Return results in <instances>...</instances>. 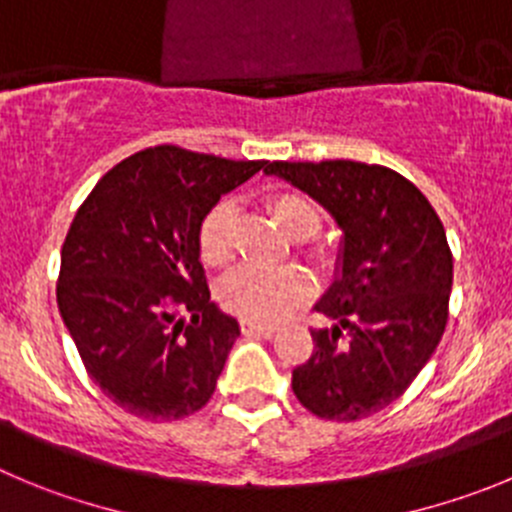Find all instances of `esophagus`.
Here are the masks:
<instances>
[{"label":"esophagus","instance_id":"34e87169","mask_svg":"<svg viewBox=\"0 0 512 512\" xmlns=\"http://www.w3.org/2000/svg\"><path fill=\"white\" fill-rule=\"evenodd\" d=\"M242 333L247 336H262V338H272L275 336V328L272 326H262V323H252V321H242Z\"/></svg>","mask_w":512,"mask_h":512}]
</instances>
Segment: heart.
<instances>
[{
    "label": "heart",
    "instance_id": "1",
    "mask_svg": "<svg viewBox=\"0 0 512 512\" xmlns=\"http://www.w3.org/2000/svg\"><path fill=\"white\" fill-rule=\"evenodd\" d=\"M275 222L303 240L321 227V209L313 199L283 191L267 202ZM199 252L209 267H227L234 260V204H214L199 227ZM310 295V280L298 267H245L229 275L219 288V300L229 313L242 321L270 323L283 321Z\"/></svg>",
    "mask_w": 512,
    "mask_h": 512
}]
</instances>
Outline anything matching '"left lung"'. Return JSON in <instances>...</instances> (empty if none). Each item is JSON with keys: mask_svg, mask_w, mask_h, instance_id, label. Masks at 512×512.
Listing matches in <instances>:
<instances>
[{"mask_svg": "<svg viewBox=\"0 0 512 512\" xmlns=\"http://www.w3.org/2000/svg\"><path fill=\"white\" fill-rule=\"evenodd\" d=\"M321 204L338 229L336 280L315 310L313 353L293 371V391L315 417L356 422L409 389L447 326L452 252L422 191L396 171L361 161H272Z\"/></svg>", "mask_w": 512, "mask_h": 512, "instance_id": "obj_1", "label": "left lung"}]
</instances>
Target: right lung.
I'll list each match as a JSON object with an SVG mask.
<instances>
[{"label":"right lung","instance_id":"right-lung-1","mask_svg":"<svg viewBox=\"0 0 512 512\" xmlns=\"http://www.w3.org/2000/svg\"><path fill=\"white\" fill-rule=\"evenodd\" d=\"M265 164L146 148L113 166L75 214L57 308L90 379L133 417L174 422L212 399L240 323L209 300L199 227Z\"/></svg>","mask_w":512,"mask_h":512}]
</instances>
